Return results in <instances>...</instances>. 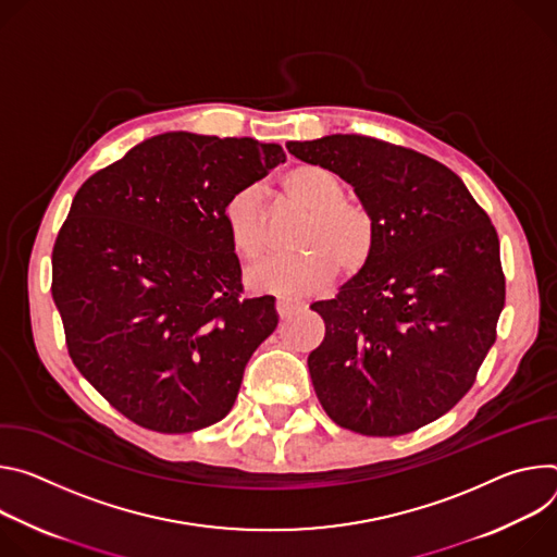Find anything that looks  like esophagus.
<instances>
[{
  "label": "esophagus",
  "instance_id": "obj_1",
  "mask_svg": "<svg viewBox=\"0 0 557 557\" xmlns=\"http://www.w3.org/2000/svg\"><path fill=\"white\" fill-rule=\"evenodd\" d=\"M302 310V305L300 302H296V300H289V298H278L276 300V312H278V317H281V321H287V319H292L296 312H300Z\"/></svg>",
  "mask_w": 557,
  "mask_h": 557
}]
</instances>
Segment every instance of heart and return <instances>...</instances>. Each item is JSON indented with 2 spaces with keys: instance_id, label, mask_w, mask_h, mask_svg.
Returning a JSON list of instances; mask_svg holds the SVG:
<instances>
[{
  "instance_id": "heart-1",
  "label": "heart",
  "mask_w": 557,
  "mask_h": 557,
  "mask_svg": "<svg viewBox=\"0 0 557 557\" xmlns=\"http://www.w3.org/2000/svg\"><path fill=\"white\" fill-rule=\"evenodd\" d=\"M281 188L292 203L310 212L296 238L300 255L255 268L247 274V285L283 298H307L327 289L338 268L345 276L367 268L376 245L374 219L364 206L345 199V185L332 170L314 163L296 165L283 174ZM223 219L243 261L257 263L268 255V219L255 190L234 193Z\"/></svg>"
}]
</instances>
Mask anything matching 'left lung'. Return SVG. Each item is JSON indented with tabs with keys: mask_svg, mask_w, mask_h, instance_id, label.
Instances as JSON below:
<instances>
[{
	"mask_svg": "<svg viewBox=\"0 0 557 557\" xmlns=\"http://www.w3.org/2000/svg\"><path fill=\"white\" fill-rule=\"evenodd\" d=\"M347 181L374 219L367 268L312 302L323 343L307 356L327 416L362 436H403L475 383L505 307L500 240L462 178L416 150L362 135L289 141Z\"/></svg>",
	"mask_w": 557,
	"mask_h": 557,
	"instance_id": "8db88e82",
	"label": "left lung"
}]
</instances>
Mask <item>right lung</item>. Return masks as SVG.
I'll return each instance as SVG.
<instances>
[{
    "mask_svg": "<svg viewBox=\"0 0 557 557\" xmlns=\"http://www.w3.org/2000/svg\"><path fill=\"white\" fill-rule=\"evenodd\" d=\"M285 161L278 144L165 133L95 172L52 247V300L82 376L126 418L190 434L225 418L276 330L243 294L227 199Z\"/></svg>",
    "mask_w": 557,
    "mask_h": 557,
    "instance_id": "right-lung-1",
    "label": "right lung"
}]
</instances>
